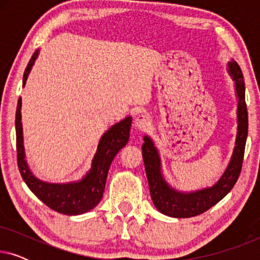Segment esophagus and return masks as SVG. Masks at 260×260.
I'll return each instance as SVG.
<instances>
[{"instance_id":"obj_1","label":"esophagus","mask_w":260,"mask_h":260,"mask_svg":"<svg viewBox=\"0 0 260 260\" xmlns=\"http://www.w3.org/2000/svg\"><path fill=\"white\" fill-rule=\"evenodd\" d=\"M150 124H151L150 118H149L147 115H143V113H142V115H138L136 118H135V126L141 131L148 130L149 126H150Z\"/></svg>"}]
</instances>
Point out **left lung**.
<instances>
[{
	"label": "left lung",
	"mask_w": 260,
	"mask_h": 260,
	"mask_svg": "<svg viewBox=\"0 0 260 260\" xmlns=\"http://www.w3.org/2000/svg\"><path fill=\"white\" fill-rule=\"evenodd\" d=\"M229 71L236 83L238 131L232 157L225 173L214 186L191 193H183L174 189L166 182L162 175L161 159L157 149L155 148L150 137H143L144 143L142 145V152H143L142 156L144 159L151 200L155 207L163 214L173 218H191L202 214L230 193L240 175L248 130L247 108L245 103V81L243 72L236 61L229 62Z\"/></svg>",
	"instance_id": "left-lung-1"
}]
</instances>
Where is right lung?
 <instances>
[{
  "label": "right lung",
  "instance_id": "1",
  "mask_svg": "<svg viewBox=\"0 0 260 260\" xmlns=\"http://www.w3.org/2000/svg\"><path fill=\"white\" fill-rule=\"evenodd\" d=\"M39 51L31 55V58L23 73V86L29 74ZM21 98L17 102L15 129H16V151L17 167L21 176L28 188L44 202L46 206L61 214L78 215L91 211L102 200L105 189L106 177L112 159L118 151L127 143L130 136V126L133 118L126 117L119 123L112 125L103 135L99 141L97 152L92 159L91 169L80 181L71 183H48L35 177L28 168L24 159L22 123H21Z\"/></svg>",
  "mask_w": 260,
  "mask_h": 260
}]
</instances>
